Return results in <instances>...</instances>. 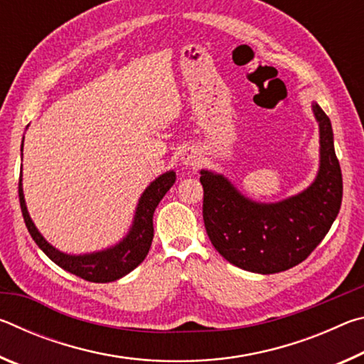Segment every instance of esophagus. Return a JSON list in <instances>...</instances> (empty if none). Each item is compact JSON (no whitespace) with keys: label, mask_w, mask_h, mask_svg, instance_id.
Returning a JSON list of instances; mask_svg holds the SVG:
<instances>
[{"label":"esophagus","mask_w":364,"mask_h":364,"mask_svg":"<svg viewBox=\"0 0 364 364\" xmlns=\"http://www.w3.org/2000/svg\"><path fill=\"white\" fill-rule=\"evenodd\" d=\"M181 162L186 165V167H196L197 164H199V154L193 149H188L183 152L181 156Z\"/></svg>","instance_id":"obj_1"}]
</instances>
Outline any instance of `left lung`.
<instances>
[{"label":"left lung","mask_w":364,"mask_h":364,"mask_svg":"<svg viewBox=\"0 0 364 364\" xmlns=\"http://www.w3.org/2000/svg\"><path fill=\"white\" fill-rule=\"evenodd\" d=\"M319 168L310 186L278 202L244 196L225 175L200 170L204 223L218 254L245 271L273 274L305 260L341 210L342 171L334 151L329 117L316 102Z\"/></svg>","instance_id":"1"}]
</instances>
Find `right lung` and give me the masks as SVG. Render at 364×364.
<instances>
[{
	"label": "right lung",
	"instance_id": "obj_1",
	"mask_svg": "<svg viewBox=\"0 0 364 364\" xmlns=\"http://www.w3.org/2000/svg\"><path fill=\"white\" fill-rule=\"evenodd\" d=\"M21 151H23V139ZM175 180L176 173L173 170L165 171V173L157 176L156 180L144 189V193L141 194L136 205V212H134L133 217V223L130 226V230H128L127 236L115 245H112V247L91 252V254H65V252H60L43 237V234L38 231V228L35 226L27 210L26 197H23L22 188V171L19 180V200L23 221H26L30 236L33 237L36 245H38V247L45 252L58 267L69 271V273L75 274L85 281L110 282L123 278V276L133 271L146 258L154 237V212H156L159 202L164 199L165 194H167V191L173 186Z\"/></svg>",
	"mask_w": 364,
	"mask_h": 364
}]
</instances>
